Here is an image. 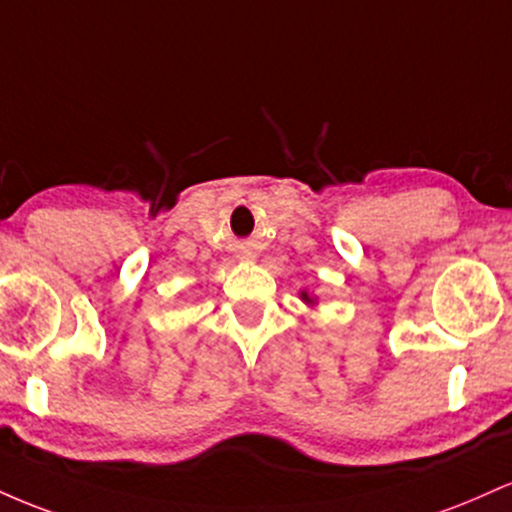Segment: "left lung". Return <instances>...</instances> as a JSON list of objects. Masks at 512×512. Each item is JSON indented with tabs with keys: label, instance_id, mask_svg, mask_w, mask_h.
<instances>
[{
	"label": "left lung",
	"instance_id": "obj_1",
	"mask_svg": "<svg viewBox=\"0 0 512 512\" xmlns=\"http://www.w3.org/2000/svg\"><path fill=\"white\" fill-rule=\"evenodd\" d=\"M301 296H303V301H308V303H313V301H310V298H308V293H301Z\"/></svg>",
	"mask_w": 512,
	"mask_h": 512
}]
</instances>
